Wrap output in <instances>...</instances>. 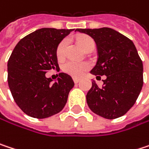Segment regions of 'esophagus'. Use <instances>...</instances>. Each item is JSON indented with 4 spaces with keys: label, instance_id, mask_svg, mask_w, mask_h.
I'll use <instances>...</instances> for the list:
<instances>
[{
    "label": "esophagus",
    "instance_id": "34e87169",
    "mask_svg": "<svg viewBox=\"0 0 149 149\" xmlns=\"http://www.w3.org/2000/svg\"><path fill=\"white\" fill-rule=\"evenodd\" d=\"M73 81H74L75 84H77V83L80 81V79H79V78H77V77H73Z\"/></svg>",
    "mask_w": 149,
    "mask_h": 149
}]
</instances>
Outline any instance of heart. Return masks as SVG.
I'll return each mask as SVG.
<instances>
[{
  "label": "heart",
  "instance_id": "1",
  "mask_svg": "<svg viewBox=\"0 0 149 149\" xmlns=\"http://www.w3.org/2000/svg\"><path fill=\"white\" fill-rule=\"evenodd\" d=\"M77 39V42L80 43V45L83 47L84 49H85L86 47H88L91 44H95L94 41L90 37L86 36H78ZM67 44H68V40L64 39L63 41H61V43L58 45L57 49H56V56H57L58 59L64 58ZM89 66H90V65L88 64V62L69 61L64 64L62 69L65 73H67V74L72 76V77H79L88 70Z\"/></svg>",
  "mask_w": 149,
  "mask_h": 149
}]
</instances>
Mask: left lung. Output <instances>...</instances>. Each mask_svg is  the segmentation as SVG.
Masks as SVG:
<instances>
[{"label":"left lung","instance_id":"left-lung-1","mask_svg":"<svg viewBox=\"0 0 149 149\" xmlns=\"http://www.w3.org/2000/svg\"><path fill=\"white\" fill-rule=\"evenodd\" d=\"M95 42L98 60L90 72L106 75L102 87L95 81L86 100L95 114L107 119L125 115L133 107L143 84V65L133 42L113 29H77Z\"/></svg>","mask_w":149,"mask_h":149}]
</instances>
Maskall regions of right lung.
Here are the masks:
<instances>
[{"label":"right lung","mask_w":149,"mask_h":149,"mask_svg":"<svg viewBox=\"0 0 149 149\" xmlns=\"http://www.w3.org/2000/svg\"><path fill=\"white\" fill-rule=\"evenodd\" d=\"M74 29L42 28L22 38L7 62V82L12 95L21 110L36 118L60 113L74 86L71 76L61 72L56 82L46 77L59 69L56 49Z\"/></svg>","instance_id":"right-lung-1"}]
</instances>
